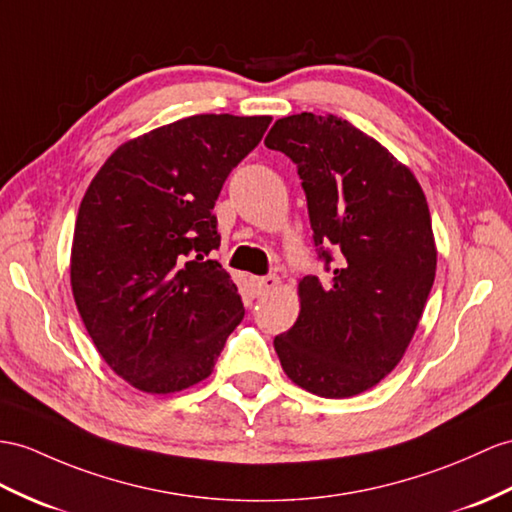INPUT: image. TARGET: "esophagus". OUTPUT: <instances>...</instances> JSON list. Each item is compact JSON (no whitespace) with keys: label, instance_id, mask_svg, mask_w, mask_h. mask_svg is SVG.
Returning a JSON list of instances; mask_svg holds the SVG:
<instances>
[{"label":"esophagus","instance_id":"esophagus-1","mask_svg":"<svg viewBox=\"0 0 512 512\" xmlns=\"http://www.w3.org/2000/svg\"><path fill=\"white\" fill-rule=\"evenodd\" d=\"M280 284V278L273 276V273H269V276H263V278H254L252 280V286H254V293L260 297V295H267L269 291L276 289V286Z\"/></svg>","mask_w":512,"mask_h":512}]
</instances>
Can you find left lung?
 Listing matches in <instances>:
<instances>
[{
    "label": "left lung",
    "mask_w": 512,
    "mask_h": 512,
    "mask_svg": "<svg viewBox=\"0 0 512 512\" xmlns=\"http://www.w3.org/2000/svg\"><path fill=\"white\" fill-rule=\"evenodd\" d=\"M265 145L295 162L317 258L332 273L328 284L299 282L302 310L273 347L302 389L358 395L400 363L434 284L426 195L378 141L334 115L278 119Z\"/></svg>",
    "instance_id": "1"
}]
</instances>
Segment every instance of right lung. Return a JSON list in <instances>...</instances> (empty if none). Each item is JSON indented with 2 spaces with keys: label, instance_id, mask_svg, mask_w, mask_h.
<instances>
[{
  "label": "right lung",
  "instance_id": "1",
  "mask_svg": "<svg viewBox=\"0 0 512 512\" xmlns=\"http://www.w3.org/2000/svg\"><path fill=\"white\" fill-rule=\"evenodd\" d=\"M271 117L195 115L128 141L86 191L71 286L108 367L145 393L210 376L245 308L219 247L217 197Z\"/></svg>",
  "mask_w": 512,
  "mask_h": 512
}]
</instances>
